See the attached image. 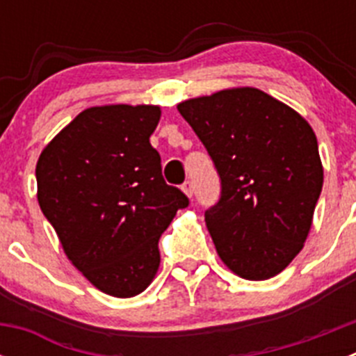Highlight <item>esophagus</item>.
Here are the masks:
<instances>
[{"mask_svg":"<svg viewBox=\"0 0 356 356\" xmlns=\"http://www.w3.org/2000/svg\"><path fill=\"white\" fill-rule=\"evenodd\" d=\"M181 191H184L185 194H187L188 197H193V194H194V187H193V181L191 180H187L185 181L184 185H181Z\"/></svg>","mask_w":356,"mask_h":356,"instance_id":"obj_1","label":"esophagus"}]
</instances>
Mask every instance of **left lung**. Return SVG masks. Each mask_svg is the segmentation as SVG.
I'll use <instances>...</instances> for the list:
<instances>
[{
	"instance_id": "8db88e82",
	"label": "left lung",
	"mask_w": 356,
	"mask_h": 356,
	"mask_svg": "<svg viewBox=\"0 0 356 356\" xmlns=\"http://www.w3.org/2000/svg\"><path fill=\"white\" fill-rule=\"evenodd\" d=\"M178 112L221 180V197L205 212L217 254L241 278H273L303 248L323 188L312 127L253 87L187 99Z\"/></svg>"
}]
</instances>
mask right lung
Segmentation results:
<instances>
[{"label": "right lung", "mask_w": 356, "mask_h": 356, "mask_svg": "<svg viewBox=\"0 0 356 356\" xmlns=\"http://www.w3.org/2000/svg\"><path fill=\"white\" fill-rule=\"evenodd\" d=\"M155 105L92 106L44 147L37 200L67 259L90 284L115 298L137 296L160 266L159 238L188 205L165 184L149 144Z\"/></svg>", "instance_id": "1"}]
</instances>
